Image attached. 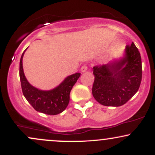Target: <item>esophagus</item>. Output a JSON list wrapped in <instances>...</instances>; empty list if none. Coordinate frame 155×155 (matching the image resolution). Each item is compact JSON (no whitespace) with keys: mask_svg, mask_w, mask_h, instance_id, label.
Returning a JSON list of instances; mask_svg holds the SVG:
<instances>
[{"mask_svg":"<svg viewBox=\"0 0 155 155\" xmlns=\"http://www.w3.org/2000/svg\"><path fill=\"white\" fill-rule=\"evenodd\" d=\"M87 71V65H84L81 66V72H85Z\"/></svg>","mask_w":155,"mask_h":155,"instance_id":"1","label":"esophagus"}]
</instances>
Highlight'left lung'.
<instances>
[{"instance_id": "left-lung-1", "label": "left lung", "mask_w": 155, "mask_h": 155, "mask_svg": "<svg viewBox=\"0 0 155 155\" xmlns=\"http://www.w3.org/2000/svg\"><path fill=\"white\" fill-rule=\"evenodd\" d=\"M95 76L92 95L106 106H121L139 89L142 78L141 58L132 42L127 45L124 56L107 64L92 68Z\"/></svg>"}]
</instances>
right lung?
I'll list each match as a JSON object with an SVG mask.
<instances>
[{"instance_id":"1","label":"right lung","mask_w":155,"mask_h":155,"mask_svg":"<svg viewBox=\"0 0 155 155\" xmlns=\"http://www.w3.org/2000/svg\"><path fill=\"white\" fill-rule=\"evenodd\" d=\"M22 53L19 62V78L22 93L26 100L35 111L48 115H56L66 108L70 101V92L81 74L76 73L68 76L57 87L51 90H41L28 81L22 67Z\"/></svg>"}]
</instances>
